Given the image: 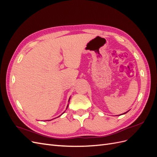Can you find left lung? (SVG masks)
<instances>
[{
  "label": "left lung",
  "mask_w": 157,
  "mask_h": 157,
  "mask_svg": "<svg viewBox=\"0 0 157 157\" xmlns=\"http://www.w3.org/2000/svg\"><path fill=\"white\" fill-rule=\"evenodd\" d=\"M128 111H127V112H125V113H123V114H122V115H124V114H126V113H128Z\"/></svg>",
  "instance_id": "left-lung-1"
}]
</instances>
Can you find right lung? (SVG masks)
<instances>
[{
  "label": "right lung",
  "mask_w": 157,
  "mask_h": 157,
  "mask_svg": "<svg viewBox=\"0 0 157 157\" xmlns=\"http://www.w3.org/2000/svg\"><path fill=\"white\" fill-rule=\"evenodd\" d=\"M70 98H71V97H70V98H69V101H68V102H69V100H70ZM68 105H69V104H68V105H67V108H66V109H67V107H68ZM62 114H63V113H62ZM62 114H61V115H62ZM61 115H60V116H61ZM50 121H51V120H50Z\"/></svg>",
  "instance_id": "add662e5"
}]
</instances>
